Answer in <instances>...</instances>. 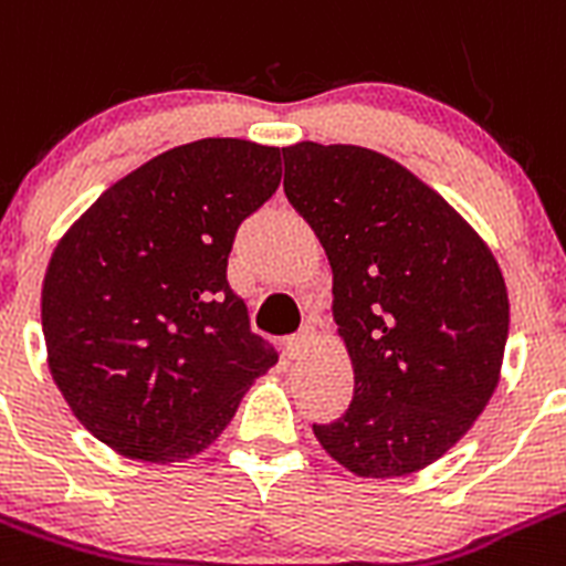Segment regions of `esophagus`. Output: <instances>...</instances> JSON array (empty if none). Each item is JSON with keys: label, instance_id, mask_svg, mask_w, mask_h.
Masks as SVG:
<instances>
[{"label": "esophagus", "instance_id": "1", "mask_svg": "<svg viewBox=\"0 0 566 566\" xmlns=\"http://www.w3.org/2000/svg\"><path fill=\"white\" fill-rule=\"evenodd\" d=\"M310 346H313V335H310L307 329L284 340V352H287L290 360H301V357H307Z\"/></svg>", "mask_w": 566, "mask_h": 566}]
</instances>
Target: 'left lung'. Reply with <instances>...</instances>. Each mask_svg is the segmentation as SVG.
I'll list each match as a JSON object with an SVG mask.
<instances>
[{"label": "left lung", "instance_id": "1", "mask_svg": "<svg viewBox=\"0 0 566 566\" xmlns=\"http://www.w3.org/2000/svg\"><path fill=\"white\" fill-rule=\"evenodd\" d=\"M284 192L332 265V315L355 371L346 413L313 432L366 480L427 469L497 390L509 287L443 195L357 145L282 147Z\"/></svg>", "mask_w": 566, "mask_h": 566}]
</instances>
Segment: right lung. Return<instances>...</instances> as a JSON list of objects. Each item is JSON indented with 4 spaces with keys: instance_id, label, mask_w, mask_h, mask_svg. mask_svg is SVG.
I'll use <instances>...</instances> for the list:
<instances>
[{
    "instance_id": "right-lung-1",
    "label": "right lung",
    "mask_w": 566,
    "mask_h": 566,
    "mask_svg": "<svg viewBox=\"0 0 566 566\" xmlns=\"http://www.w3.org/2000/svg\"><path fill=\"white\" fill-rule=\"evenodd\" d=\"M282 150L198 139L111 184L57 240L41 287L46 363L72 413L130 461L200 455L276 366L229 284L242 220Z\"/></svg>"
}]
</instances>
